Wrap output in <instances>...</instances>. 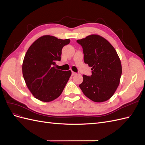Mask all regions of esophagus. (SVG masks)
<instances>
[{"label": "esophagus", "mask_w": 145, "mask_h": 145, "mask_svg": "<svg viewBox=\"0 0 145 145\" xmlns=\"http://www.w3.org/2000/svg\"><path fill=\"white\" fill-rule=\"evenodd\" d=\"M75 74H76V73L75 72H74V71H72V76H74V75H75Z\"/></svg>", "instance_id": "1"}]
</instances>
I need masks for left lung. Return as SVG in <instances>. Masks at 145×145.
<instances>
[{
    "label": "left lung",
    "mask_w": 145,
    "mask_h": 145,
    "mask_svg": "<svg viewBox=\"0 0 145 145\" xmlns=\"http://www.w3.org/2000/svg\"><path fill=\"white\" fill-rule=\"evenodd\" d=\"M82 46L84 62L91 67L92 75H83L79 85L83 93L95 102L110 99L120 83L121 64L116 50L106 39L92 34L77 40Z\"/></svg>",
    "instance_id": "obj_1"
}]
</instances>
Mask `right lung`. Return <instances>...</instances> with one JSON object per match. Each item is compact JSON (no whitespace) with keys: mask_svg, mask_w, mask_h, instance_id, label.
Returning <instances> with one entry per match:
<instances>
[{"mask_svg":"<svg viewBox=\"0 0 145 145\" xmlns=\"http://www.w3.org/2000/svg\"><path fill=\"white\" fill-rule=\"evenodd\" d=\"M69 39L45 35L29 46L22 64V74L28 88L35 98L49 102L59 97L71 75V71L57 69L62 50Z\"/></svg>","mask_w":145,"mask_h":145,"instance_id":"right-lung-1","label":"right lung"}]
</instances>
